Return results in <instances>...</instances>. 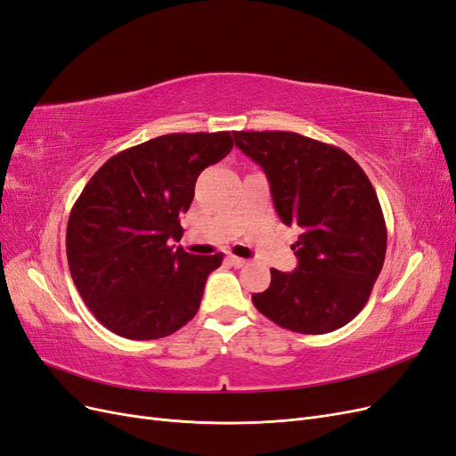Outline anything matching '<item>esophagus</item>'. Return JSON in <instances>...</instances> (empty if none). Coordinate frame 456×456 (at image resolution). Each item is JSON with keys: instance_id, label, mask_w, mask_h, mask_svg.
I'll return each mask as SVG.
<instances>
[{"instance_id": "1", "label": "esophagus", "mask_w": 456, "mask_h": 456, "mask_svg": "<svg viewBox=\"0 0 456 456\" xmlns=\"http://www.w3.org/2000/svg\"><path fill=\"white\" fill-rule=\"evenodd\" d=\"M228 262H230L232 266H236V268H241V266L247 265L245 258H240V256H236V255H230V256H228Z\"/></svg>"}]
</instances>
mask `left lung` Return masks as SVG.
Returning a JSON list of instances; mask_svg holds the SVG:
<instances>
[{
	"instance_id": "obj_1",
	"label": "left lung",
	"mask_w": 456,
	"mask_h": 456,
	"mask_svg": "<svg viewBox=\"0 0 456 456\" xmlns=\"http://www.w3.org/2000/svg\"><path fill=\"white\" fill-rule=\"evenodd\" d=\"M236 146L256 161L281 223L300 230L295 272L272 268L253 305L302 335H323L363 310L386 256L377 191L346 151L289 131H236Z\"/></svg>"
}]
</instances>
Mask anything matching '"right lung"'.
I'll return each mask as SVG.
<instances>
[{"instance_id":"add662e5","label":"right lung","mask_w":456,"mask_h":456,"mask_svg":"<svg viewBox=\"0 0 456 456\" xmlns=\"http://www.w3.org/2000/svg\"><path fill=\"white\" fill-rule=\"evenodd\" d=\"M230 131L173 133L119 151L96 171L66 228L72 280L106 329L131 340L173 335L200 310L223 253L198 256L171 240L200 173L230 154Z\"/></svg>"}]
</instances>
